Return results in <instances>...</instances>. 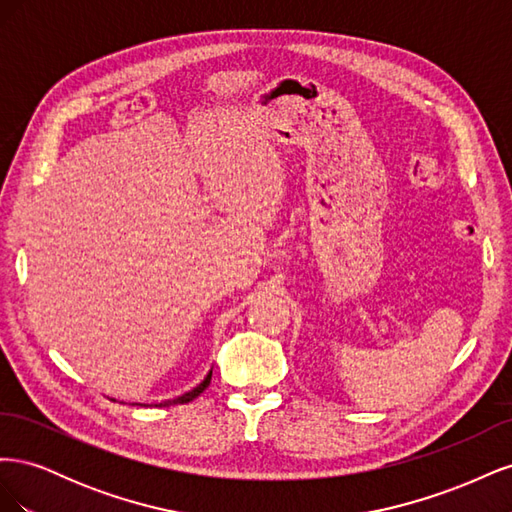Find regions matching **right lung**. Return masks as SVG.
Returning <instances> with one entry per match:
<instances>
[{"mask_svg":"<svg viewBox=\"0 0 512 512\" xmlns=\"http://www.w3.org/2000/svg\"><path fill=\"white\" fill-rule=\"evenodd\" d=\"M209 382H211V371L207 374V378L200 382L194 391H190V393H185V395H181V397H177V399H170V401H164V404H160V406H175V404H188V401H192L194 397H198L200 393H203L207 386H209Z\"/></svg>","mask_w":512,"mask_h":512,"instance_id":"right-lung-1","label":"right lung"}]
</instances>
